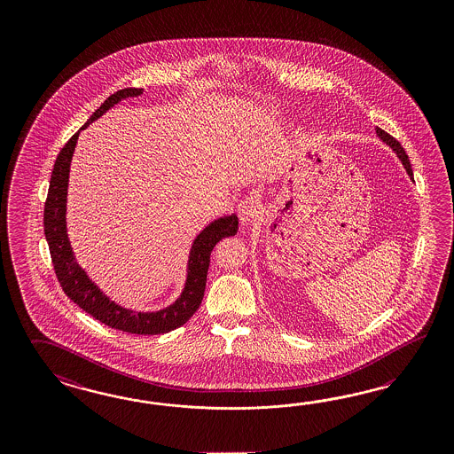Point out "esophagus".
Instances as JSON below:
<instances>
[{"label": "esophagus", "mask_w": 454, "mask_h": 454, "mask_svg": "<svg viewBox=\"0 0 454 454\" xmlns=\"http://www.w3.org/2000/svg\"><path fill=\"white\" fill-rule=\"evenodd\" d=\"M259 210V202L254 197H246L244 200H240L237 204V212H239V217L244 225H250L252 222L255 221Z\"/></svg>", "instance_id": "34e87169"}]
</instances>
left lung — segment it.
Here are the masks:
<instances>
[{"instance_id":"left-lung-1","label":"left lung","mask_w":454,"mask_h":454,"mask_svg":"<svg viewBox=\"0 0 454 454\" xmlns=\"http://www.w3.org/2000/svg\"><path fill=\"white\" fill-rule=\"evenodd\" d=\"M376 136H378L383 143L387 144V145H389V147L393 149V153H395V154L398 156V159L402 160L403 168H406V172H408L410 179H413V168H411L410 159L406 156V153H404L402 144L398 143L395 137H391L388 132H385V130L380 129V128H376Z\"/></svg>"}]
</instances>
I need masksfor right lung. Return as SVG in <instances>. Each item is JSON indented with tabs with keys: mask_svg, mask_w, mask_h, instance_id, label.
Masks as SVG:
<instances>
[{
	"mask_svg": "<svg viewBox=\"0 0 454 454\" xmlns=\"http://www.w3.org/2000/svg\"><path fill=\"white\" fill-rule=\"evenodd\" d=\"M143 94L139 88H126L111 94L99 109L92 114L88 122L66 143L52 168L51 181L48 199L44 204V235L50 246L54 272L63 286L66 295L71 298L78 307L90 313L101 324L121 332L136 333V335H159L168 333L181 325L185 324L195 310L199 309L206 282H207L210 252L215 244L232 237L239 229V219L235 214L223 215L199 233L191 247L189 262H187V277L179 298L166 309L157 311H134L124 309L113 301L104 294L99 286L92 282L88 273L81 269L78 260L74 257L73 247L67 239L66 227V200H67V182H69V168L74 154V147L78 143L79 132L86 129L92 121L99 119L106 111L114 107L117 103L128 98H137Z\"/></svg>",
	"mask_w": 454,
	"mask_h": 454,
	"instance_id": "right-lung-1",
	"label": "right lung"
}]
</instances>
